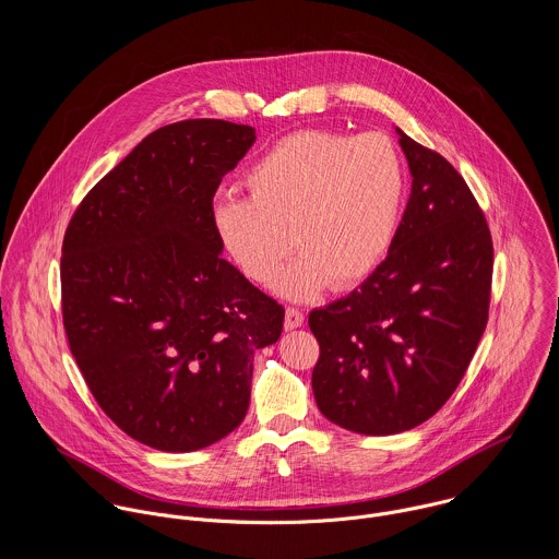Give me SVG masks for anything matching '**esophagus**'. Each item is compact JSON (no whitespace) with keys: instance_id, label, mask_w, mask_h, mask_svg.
I'll use <instances>...</instances> for the list:
<instances>
[{"instance_id":"1","label":"esophagus","mask_w":559,"mask_h":559,"mask_svg":"<svg viewBox=\"0 0 559 559\" xmlns=\"http://www.w3.org/2000/svg\"><path fill=\"white\" fill-rule=\"evenodd\" d=\"M304 320H306L304 312H299L297 308H288L284 326H286V331H293V329H299L304 324Z\"/></svg>"}]
</instances>
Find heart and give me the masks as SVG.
Listing matches in <instances>:
<instances>
[{
    "label": "heart",
    "mask_w": 559,
    "mask_h": 559,
    "mask_svg": "<svg viewBox=\"0 0 559 559\" xmlns=\"http://www.w3.org/2000/svg\"><path fill=\"white\" fill-rule=\"evenodd\" d=\"M245 187L249 198L213 200L211 222L224 249L249 280L271 284L297 245L304 255L284 271L277 290L310 299L326 284H357L385 258L406 169L383 133L348 138L306 129L253 160Z\"/></svg>",
    "instance_id": "b5f03b06"
}]
</instances>
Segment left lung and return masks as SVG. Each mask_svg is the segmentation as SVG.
I'll list each match as a JSON object with an SVG mask.
<instances>
[{
	"label": "left lung",
	"mask_w": 559,
	"mask_h": 559,
	"mask_svg": "<svg viewBox=\"0 0 559 559\" xmlns=\"http://www.w3.org/2000/svg\"><path fill=\"white\" fill-rule=\"evenodd\" d=\"M413 176L385 260L350 295L312 310L320 413L359 435H396L459 388L488 320L492 239L454 165L399 129Z\"/></svg>",
	"instance_id": "1"
}]
</instances>
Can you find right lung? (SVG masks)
Segmentation results:
<instances>
[{"label":"right lung","instance_id":"right-lung-1","mask_svg":"<svg viewBox=\"0 0 559 559\" xmlns=\"http://www.w3.org/2000/svg\"><path fill=\"white\" fill-rule=\"evenodd\" d=\"M247 124L160 127L81 200L62 242V319L105 415L160 452L202 450L249 408L253 353L284 308L222 258L213 195Z\"/></svg>","mask_w":559,"mask_h":559}]
</instances>
